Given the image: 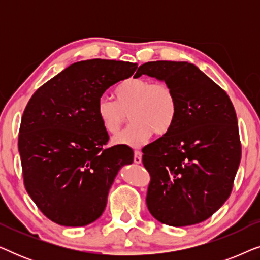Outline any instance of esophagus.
I'll list each match as a JSON object with an SVG mask.
<instances>
[{
	"instance_id": "34e87169",
	"label": "esophagus",
	"mask_w": 260,
	"mask_h": 260,
	"mask_svg": "<svg viewBox=\"0 0 260 260\" xmlns=\"http://www.w3.org/2000/svg\"><path fill=\"white\" fill-rule=\"evenodd\" d=\"M134 162L136 163V165H140L142 162V152L141 151H135V157H134Z\"/></svg>"
}]
</instances>
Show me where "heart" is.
<instances>
[{"label":"heart","instance_id":"b5f03b06","mask_svg":"<svg viewBox=\"0 0 260 260\" xmlns=\"http://www.w3.org/2000/svg\"><path fill=\"white\" fill-rule=\"evenodd\" d=\"M117 102L102 95L97 113L109 134H117L130 113V124L113 138V144L140 148L155 133L165 135L172 129L177 116V98L167 83H152L143 78H130L116 87Z\"/></svg>","mask_w":260,"mask_h":260}]
</instances>
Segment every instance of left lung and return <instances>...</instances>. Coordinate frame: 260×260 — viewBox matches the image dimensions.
Wrapping results in <instances>:
<instances>
[{
	"label": "left lung",
	"instance_id": "left-lung-1",
	"mask_svg": "<svg viewBox=\"0 0 260 260\" xmlns=\"http://www.w3.org/2000/svg\"><path fill=\"white\" fill-rule=\"evenodd\" d=\"M142 74L165 81L177 98L168 133L143 148L150 174L149 212L169 226L205 221L229 199L241 157L236 110L225 91L193 63L150 61Z\"/></svg>",
	"mask_w": 260,
	"mask_h": 260
}]
</instances>
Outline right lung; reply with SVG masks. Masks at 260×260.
Here are the masks:
<instances>
[{
  "label": "right lung",
  "mask_w": 260,
  "mask_h": 260,
  "mask_svg": "<svg viewBox=\"0 0 260 260\" xmlns=\"http://www.w3.org/2000/svg\"><path fill=\"white\" fill-rule=\"evenodd\" d=\"M136 69V63L116 60L74 62L28 102L19 135L24 187L53 222L79 227L97 220L117 174L134 162L129 149L103 148L109 135L97 104Z\"/></svg>",
  "instance_id": "1"
}]
</instances>
